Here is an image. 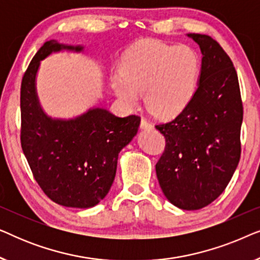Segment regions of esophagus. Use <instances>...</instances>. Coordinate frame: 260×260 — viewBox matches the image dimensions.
I'll use <instances>...</instances> for the list:
<instances>
[{
    "mask_svg": "<svg viewBox=\"0 0 260 260\" xmlns=\"http://www.w3.org/2000/svg\"><path fill=\"white\" fill-rule=\"evenodd\" d=\"M141 127L142 129H151L152 127V124L150 122H148L145 118H142L141 120Z\"/></svg>",
    "mask_w": 260,
    "mask_h": 260,
    "instance_id": "esophagus-1",
    "label": "esophagus"
}]
</instances>
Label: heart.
Masks as SVG:
<instances>
[{
  "label": "heart",
  "instance_id": "1",
  "mask_svg": "<svg viewBox=\"0 0 260 260\" xmlns=\"http://www.w3.org/2000/svg\"><path fill=\"white\" fill-rule=\"evenodd\" d=\"M119 71L111 78V85L124 105L137 106L143 93L149 112L173 118L186 111L195 98L201 62L186 46L144 40L127 49Z\"/></svg>",
  "mask_w": 260,
  "mask_h": 260
}]
</instances>
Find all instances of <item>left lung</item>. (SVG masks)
Returning <instances> with one entry per match:
<instances>
[{"label": "left lung", "instance_id": "1", "mask_svg": "<svg viewBox=\"0 0 260 260\" xmlns=\"http://www.w3.org/2000/svg\"><path fill=\"white\" fill-rule=\"evenodd\" d=\"M188 37L204 55L200 81L186 111L155 125L166 138L156 175L173 205L195 211L212 204L236 172L244 110L237 71L227 53L209 35Z\"/></svg>", "mask_w": 260, "mask_h": 260}]
</instances>
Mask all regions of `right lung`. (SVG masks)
Segmentation results:
<instances>
[{
    "label": "right lung",
    "mask_w": 260,
    "mask_h": 260,
    "mask_svg": "<svg viewBox=\"0 0 260 260\" xmlns=\"http://www.w3.org/2000/svg\"><path fill=\"white\" fill-rule=\"evenodd\" d=\"M62 48L54 40L42 45L22 77L20 93L21 147L35 181L55 204L93 207L105 198L116 176L118 154L137 134L141 117H117L93 109L72 120H53L41 111L35 76L52 52Z\"/></svg>",
    "instance_id": "obj_1"
}]
</instances>
